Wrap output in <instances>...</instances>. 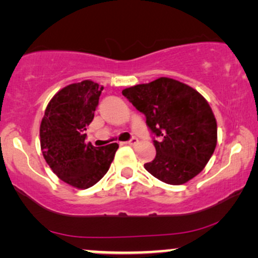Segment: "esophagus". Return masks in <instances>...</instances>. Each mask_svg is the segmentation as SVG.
Instances as JSON below:
<instances>
[{"label": "esophagus", "instance_id": "1", "mask_svg": "<svg viewBox=\"0 0 258 258\" xmlns=\"http://www.w3.org/2000/svg\"><path fill=\"white\" fill-rule=\"evenodd\" d=\"M138 142H139L138 138H132L129 141L124 142V144H125V145H136V144H138Z\"/></svg>", "mask_w": 258, "mask_h": 258}]
</instances>
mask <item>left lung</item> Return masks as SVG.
I'll return each mask as SVG.
<instances>
[{
	"label": "left lung",
	"mask_w": 258,
	"mask_h": 258,
	"mask_svg": "<svg viewBox=\"0 0 258 258\" xmlns=\"http://www.w3.org/2000/svg\"><path fill=\"white\" fill-rule=\"evenodd\" d=\"M122 94L146 116L157 136L156 158L145 169L169 184L188 182L201 172L217 144V123L210 105L192 87L168 77L125 88Z\"/></svg>",
	"instance_id": "1"
}]
</instances>
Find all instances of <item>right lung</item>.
<instances>
[{"mask_svg":"<svg viewBox=\"0 0 258 258\" xmlns=\"http://www.w3.org/2000/svg\"><path fill=\"white\" fill-rule=\"evenodd\" d=\"M104 87L86 80L72 83L51 98L39 126L45 162L60 180L78 189L99 182L110 169L118 144L94 147L84 132L92 123Z\"/></svg>","mask_w":258,"mask_h":258,"instance_id":"obj_1","label":"right lung"}]
</instances>
